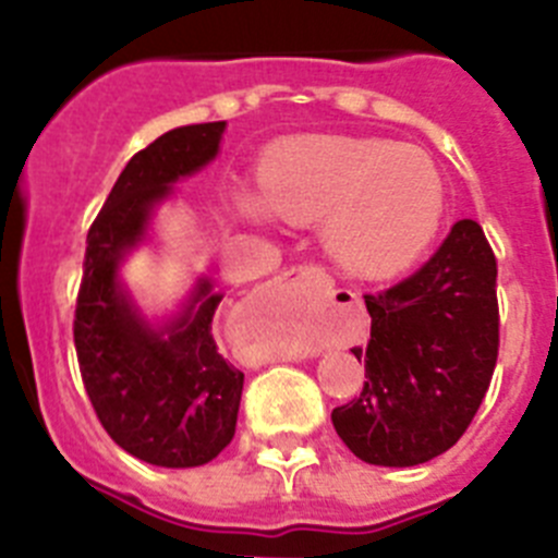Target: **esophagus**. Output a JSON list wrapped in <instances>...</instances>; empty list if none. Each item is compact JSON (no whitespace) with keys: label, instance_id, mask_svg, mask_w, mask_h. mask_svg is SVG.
<instances>
[{"label":"esophagus","instance_id":"1","mask_svg":"<svg viewBox=\"0 0 558 558\" xmlns=\"http://www.w3.org/2000/svg\"><path fill=\"white\" fill-rule=\"evenodd\" d=\"M275 289L286 291V298L305 311H319L333 300V280L323 267H314V264L286 269L275 278Z\"/></svg>","mask_w":558,"mask_h":558}]
</instances>
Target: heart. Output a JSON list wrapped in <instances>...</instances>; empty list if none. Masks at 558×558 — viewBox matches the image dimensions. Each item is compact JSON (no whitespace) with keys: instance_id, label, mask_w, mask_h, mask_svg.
Instances as JSON below:
<instances>
[{"instance_id":"b5f03b06","label":"heart","mask_w":558,"mask_h":558,"mask_svg":"<svg viewBox=\"0 0 558 558\" xmlns=\"http://www.w3.org/2000/svg\"><path fill=\"white\" fill-rule=\"evenodd\" d=\"M260 205L289 225L325 222V244L344 272L389 278L428 250L445 219L434 160L386 138L298 135L269 149ZM247 210L258 205L247 203Z\"/></svg>"}]
</instances>
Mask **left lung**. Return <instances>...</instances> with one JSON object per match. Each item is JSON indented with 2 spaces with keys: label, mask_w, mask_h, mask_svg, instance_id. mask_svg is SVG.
Segmentation results:
<instances>
[{
  "label": "left lung",
  "mask_w": 558,
  "mask_h": 558,
  "mask_svg": "<svg viewBox=\"0 0 558 558\" xmlns=\"http://www.w3.org/2000/svg\"><path fill=\"white\" fill-rule=\"evenodd\" d=\"M364 303L369 341L353 353L366 380L330 420L366 464H423L464 436L498 364V260L481 225L459 219L423 267Z\"/></svg>",
  "instance_id": "8db88e82"
}]
</instances>
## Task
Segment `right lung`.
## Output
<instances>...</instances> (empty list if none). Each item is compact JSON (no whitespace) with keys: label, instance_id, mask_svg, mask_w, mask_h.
<instances>
[{"label":"right lung","instance_id":"1","mask_svg":"<svg viewBox=\"0 0 558 558\" xmlns=\"http://www.w3.org/2000/svg\"><path fill=\"white\" fill-rule=\"evenodd\" d=\"M225 122L189 124L135 153L85 239L74 308V348L85 391L119 448L155 466H199L235 434L244 373L217 348L214 314L222 294L199 283L168 336L155 333L119 289L122 255L144 239L149 210L178 178L219 149Z\"/></svg>","mask_w":558,"mask_h":558}]
</instances>
